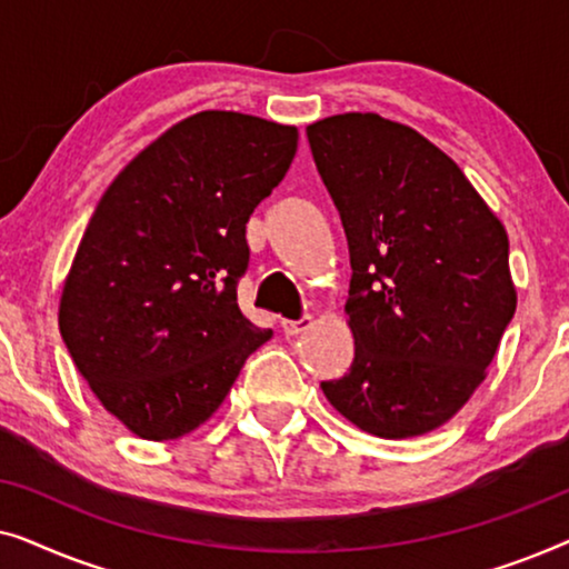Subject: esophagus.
Returning <instances> with one entry per match:
<instances>
[{
    "label": "esophagus",
    "mask_w": 569,
    "mask_h": 569,
    "mask_svg": "<svg viewBox=\"0 0 569 569\" xmlns=\"http://www.w3.org/2000/svg\"><path fill=\"white\" fill-rule=\"evenodd\" d=\"M310 323H313V318H310V316H302V318H298V321H290V318H284L282 331H284V337H298V333L310 329Z\"/></svg>",
    "instance_id": "1"
}]
</instances>
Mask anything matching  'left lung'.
<instances>
[{"mask_svg": "<svg viewBox=\"0 0 569 569\" xmlns=\"http://www.w3.org/2000/svg\"><path fill=\"white\" fill-rule=\"evenodd\" d=\"M306 131L352 263L355 360L345 378L323 380L326 399L386 440L438 430L487 378L516 313L508 232L411 127L339 113Z\"/></svg>", "mask_w": 569, "mask_h": 569, "instance_id": "1", "label": "left lung"}]
</instances>
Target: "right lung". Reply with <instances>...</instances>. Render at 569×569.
<instances>
[{
	"label": "right lung",
	"mask_w": 569,
	"mask_h": 569,
	"mask_svg": "<svg viewBox=\"0 0 569 569\" xmlns=\"http://www.w3.org/2000/svg\"><path fill=\"white\" fill-rule=\"evenodd\" d=\"M298 129L201 111L108 186L77 246L59 331L80 376L144 440H176L220 409L271 339L238 308L246 222L282 181Z\"/></svg>",
	"instance_id": "right-lung-1"
}]
</instances>
